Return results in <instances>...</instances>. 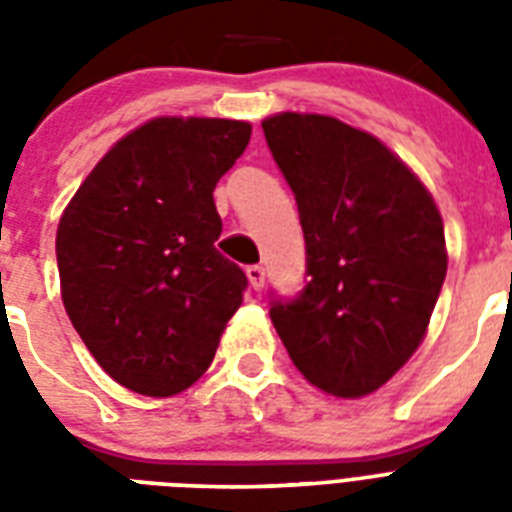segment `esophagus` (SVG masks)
I'll use <instances>...</instances> for the list:
<instances>
[{
    "mask_svg": "<svg viewBox=\"0 0 512 512\" xmlns=\"http://www.w3.org/2000/svg\"><path fill=\"white\" fill-rule=\"evenodd\" d=\"M247 279H249V284H252V289H263V284H265V268H263V265H249Z\"/></svg>",
    "mask_w": 512,
    "mask_h": 512,
    "instance_id": "esophagus-1",
    "label": "esophagus"
}]
</instances>
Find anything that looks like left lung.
Listing matches in <instances>:
<instances>
[{"label":"left lung","instance_id":"8db88e82","mask_svg":"<svg viewBox=\"0 0 512 512\" xmlns=\"http://www.w3.org/2000/svg\"><path fill=\"white\" fill-rule=\"evenodd\" d=\"M265 140L295 191L308 276L271 321L313 388L364 398L420 348L446 279L444 220L382 140L335 116L284 114Z\"/></svg>","mask_w":512,"mask_h":512}]
</instances>
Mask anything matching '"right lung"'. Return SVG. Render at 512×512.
<instances>
[{"mask_svg":"<svg viewBox=\"0 0 512 512\" xmlns=\"http://www.w3.org/2000/svg\"><path fill=\"white\" fill-rule=\"evenodd\" d=\"M252 124L156 116L111 146L58 223L60 297L95 361L140 396L207 372L247 276L215 249L217 180Z\"/></svg>","mask_w":512,"mask_h":512,"instance_id":"add662e5","label":"right lung"}]
</instances>
